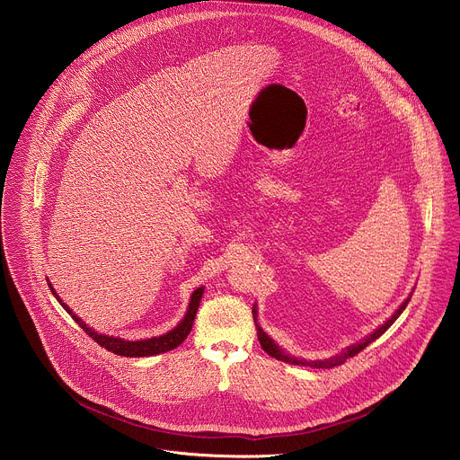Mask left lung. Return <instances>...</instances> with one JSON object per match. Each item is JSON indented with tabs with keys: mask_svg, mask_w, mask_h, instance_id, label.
Instances as JSON below:
<instances>
[{
	"mask_svg": "<svg viewBox=\"0 0 460 460\" xmlns=\"http://www.w3.org/2000/svg\"><path fill=\"white\" fill-rule=\"evenodd\" d=\"M411 301V297H407L405 299V303L394 312V315L385 323V324H382L378 330H376L374 333H370V336L367 338V340H363L361 343H358V345H352V347H349L341 356H338V358H333V359H328V361H312V363H306V361H299V359H296V358H289V356H286L268 336L266 333L262 332V328L259 326L257 328V333H259V341H261V347H262V350L264 352H268L271 358H275V359H280V361H286V363H296V365H310V367H321V368H330V367H336V365H341V363H345L349 358H354L356 354H359L365 347H368L372 341H376L378 340L382 333L400 317V314L405 310V306H407V303ZM253 315H257V310H253ZM257 323V321H255Z\"/></svg>",
	"mask_w": 460,
	"mask_h": 460,
	"instance_id": "8db88e82",
	"label": "left lung"
}]
</instances>
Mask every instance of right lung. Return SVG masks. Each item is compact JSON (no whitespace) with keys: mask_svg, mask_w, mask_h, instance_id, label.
Returning <instances> with one entry per match:
<instances>
[{"mask_svg":"<svg viewBox=\"0 0 460 460\" xmlns=\"http://www.w3.org/2000/svg\"><path fill=\"white\" fill-rule=\"evenodd\" d=\"M51 291L55 294V289L51 288ZM201 296H203V288H198L192 297H190V305H189V310H187V315L183 317V321L171 332H166L164 336H159V338H152V340H143V341H124L120 338H113V336H102V333H97L95 330L88 328L84 323L80 321V317H76L66 303L60 301V297L55 294V297L58 299V303L66 308V312L76 321V324L84 330L88 336L97 341L101 347H104L106 350L117 354V356H127V358H145V356H154V354H161V352H169L176 347H180L187 336L192 330V323H194V317H196V312H198V306H199V301H201Z\"/></svg>","mask_w":460,"mask_h":460,"instance_id":"obj_1","label":"right lung"}]
</instances>
